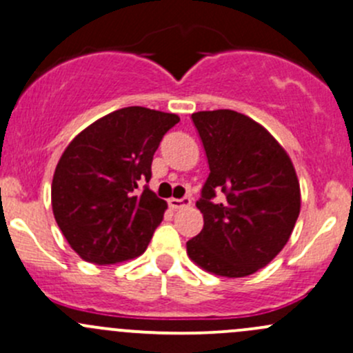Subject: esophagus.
<instances>
[{
  "instance_id": "34e87169",
  "label": "esophagus",
  "mask_w": 353,
  "mask_h": 353,
  "mask_svg": "<svg viewBox=\"0 0 353 353\" xmlns=\"http://www.w3.org/2000/svg\"><path fill=\"white\" fill-rule=\"evenodd\" d=\"M189 205H191V198H181V199H177V198H170V199H169V206H170V210H174V211L181 210V208L189 206Z\"/></svg>"
}]
</instances>
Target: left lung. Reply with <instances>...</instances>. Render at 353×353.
I'll use <instances>...</instances> for the list:
<instances>
[{
  "instance_id": "8db88e82",
  "label": "left lung",
  "mask_w": 353,
  "mask_h": 353,
  "mask_svg": "<svg viewBox=\"0 0 353 353\" xmlns=\"http://www.w3.org/2000/svg\"><path fill=\"white\" fill-rule=\"evenodd\" d=\"M191 118L210 176L196 201L205 225L186 243L188 255L216 276H250L283 250L298 220L294 165L277 140L242 113L198 111Z\"/></svg>"
}]
</instances>
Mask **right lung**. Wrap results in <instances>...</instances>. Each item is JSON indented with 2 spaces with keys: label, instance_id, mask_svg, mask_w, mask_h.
<instances>
[{
  "label": "right lung",
  "instance_id": "add662e5",
  "mask_svg": "<svg viewBox=\"0 0 353 353\" xmlns=\"http://www.w3.org/2000/svg\"><path fill=\"white\" fill-rule=\"evenodd\" d=\"M179 117L128 106L84 128L52 179V210L72 250L105 265L143 254L167 203L145 184L162 137Z\"/></svg>",
  "mask_w": 353,
  "mask_h": 353
}]
</instances>
